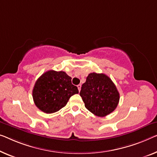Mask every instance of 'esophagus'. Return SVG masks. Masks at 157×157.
Here are the masks:
<instances>
[{
	"label": "esophagus",
	"mask_w": 157,
	"mask_h": 157,
	"mask_svg": "<svg viewBox=\"0 0 157 157\" xmlns=\"http://www.w3.org/2000/svg\"><path fill=\"white\" fill-rule=\"evenodd\" d=\"M81 86H82L81 85H78V88L79 92H80V90H81Z\"/></svg>",
	"instance_id": "1"
}]
</instances>
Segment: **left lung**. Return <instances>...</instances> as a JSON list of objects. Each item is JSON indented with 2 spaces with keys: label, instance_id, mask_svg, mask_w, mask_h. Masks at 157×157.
I'll return each mask as SVG.
<instances>
[{
  "label": "left lung",
  "instance_id": "1",
  "mask_svg": "<svg viewBox=\"0 0 157 157\" xmlns=\"http://www.w3.org/2000/svg\"><path fill=\"white\" fill-rule=\"evenodd\" d=\"M79 95L86 109L99 117L112 113L120 99L118 91L109 77L96 72L88 75Z\"/></svg>",
  "mask_w": 157,
  "mask_h": 157
}]
</instances>
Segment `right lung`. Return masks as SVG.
Segmentation results:
<instances>
[{"mask_svg": "<svg viewBox=\"0 0 157 157\" xmlns=\"http://www.w3.org/2000/svg\"><path fill=\"white\" fill-rule=\"evenodd\" d=\"M71 79L63 71L44 72L36 81L32 91L37 108L46 113H55L63 108L72 95L79 93Z\"/></svg>", "mask_w": 157, "mask_h": 157, "instance_id": "obj_1", "label": "right lung"}]
</instances>
